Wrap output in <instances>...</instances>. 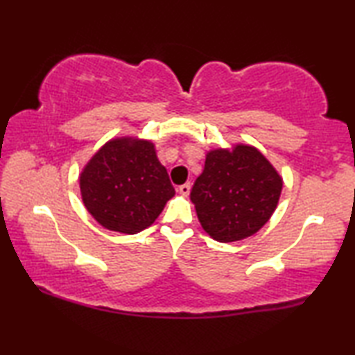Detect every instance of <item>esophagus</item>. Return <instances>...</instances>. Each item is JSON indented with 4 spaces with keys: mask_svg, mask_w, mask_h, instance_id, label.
<instances>
[{
    "mask_svg": "<svg viewBox=\"0 0 355 355\" xmlns=\"http://www.w3.org/2000/svg\"><path fill=\"white\" fill-rule=\"evenodd\" d=\"M178 192H180V194H182V196H184V197L189 196V192H191V183H184V184L180 186Z\"/></svg>",
    "mask_w": 355,
    "mask_h": 355,
    "instance_id": "34e87169",
    "label": "esophagus"
}]
</instances>
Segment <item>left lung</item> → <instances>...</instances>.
I'll return each instance as SVG.
<instances>
[{
  "instance_id": "left-lung-1",
  "label": "left lung",
  "mask_w": 355,
  "mask_h": 355,
  "mask_svg": "<svg viewBox=\"0 0 355 355\" xmlns=\"http://www.w3.org/2000/svg\"><path fill=\"white\" fill-rule=\"evenodd\" d=\"M282 186L279 172L255 147L238 144L207 153L191 200L203 230L216 241L233 243L266 224L277 208Z\"/></svg>"
}]
</instances>
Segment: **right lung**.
Here are the masks:
<instances>
[{"label":"right lung","mask_w":355,"mask_h":355,"mask_svg":"<svg viewBox=\"0 0 355 355\" xmlns=\"http://www.w3.org/2000/svg\"><path fill=\"white\" fill-rule=\"evenodd\" d=\"M84 207L107 230L136 235L153 224L175 196L153 142L136 137L111 139L80 175Z\"/></svg>","instance_id":"right-lung-1"}]
</instances>
